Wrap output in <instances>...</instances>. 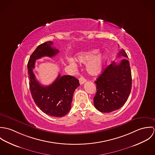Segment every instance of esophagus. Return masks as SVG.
<instances>
[{
	"instance_id": "esophagus-1",
	"label": "esophagus",
	"mask_w": 155,
	"mask_h": 155,
	"mask_svg": "<svg viewBox=\"0 0 155 155\" xmlns=\"http://www.w3.org/2000/svg\"><path fill=\"white\" fill-rule=\"evenodd\" d=\"M86 81H87V80L84 77H81L79 78V83H80L81 85L84 84Z\"/></svg>"
}]
</instances>
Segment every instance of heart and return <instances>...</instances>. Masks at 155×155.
Masks as SVG:
<instances>
[{"label": "heart", "instance_id": "b5f03b06", "mask_svg": "<svg viewBox=\"0 0 155 155\" xmlns=\"http://www.w3.org/2000/svg\"><path fill=\"white\" fill-rule=\"evenodd\" d=\"M97 50H91L79 53L75 57V60L82 64H87V70L89 74L92 76L99 74L104 66L106 57L103 54H98ZM69 63L74 65L73 60H70Z\"/></svg>", "mask_w": 155, "mask_h": 155}]
</instances>
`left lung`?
<instances>
[{"label": "left lung", "instance_id": "left-lung-1", "mask_svg": "<svg viewBox=\"0 0 155 155\" xmlns=\"http://www.w3.org/2000/svg\"><path fill=\"white\" fill-rule=\"evenodd\" d=\"M124 57L117 64L113 61L107 67L95 81L97 93L94 97L95 107L102 113L118 110L127 102L132 87L130 62L125 51L122 49L117 57Z\"/></svg>", "mask_w": 155, "mask_h": 155}]
</instances>
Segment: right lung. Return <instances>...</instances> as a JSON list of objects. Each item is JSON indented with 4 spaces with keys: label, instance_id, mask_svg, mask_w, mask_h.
Instances as JSON below:
<instances>
[{
    "label": "right lung",
    "instance_id": "right-lung-1",
    "mask_svg": "<svg viewBox=\"0 0 155 155\" xmlns=\"http://www.w3.org/2000/svg\"><path fill=\"white\" fill-rule=\"evenodd\" d=\"M52 45L51 41L41 44L31 55L27 64L29 86L32 98L41 110L49 116L61 117L70 110L73 93L80 84L75 77L61 76L60 74L48 86H43L36 79L33 72L36 60L44 57H54L59 52V50L52 47Z\"/></svg>",
    "mask_w": 155,
    "mask_h": 155
}]
</instances>
